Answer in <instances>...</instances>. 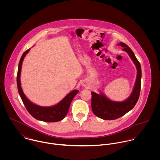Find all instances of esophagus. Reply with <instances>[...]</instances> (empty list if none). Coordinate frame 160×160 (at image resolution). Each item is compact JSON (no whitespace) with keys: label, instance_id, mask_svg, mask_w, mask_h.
Returning a JSON list of instances; mask_svg holds the SVG:
<instances>
[{"label":"esophagus","instance_id":"1","mask_svg":"<svg viewBox=\"0 0 160 160\" xmlns=\"http://www.w3.org/2000/svg\"><path fill=\"white\" fill-rule=\"evenodd\" d=\"M82 86H85V87H86V82H82Z\"/></svg>","mask_w":160,"mask_h":160}]
</instances>
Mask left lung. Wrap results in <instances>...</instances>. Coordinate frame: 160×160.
<instances>
[{
	"label": "left lung",
	"mask_w": 160,
	"mask_h": 160,
	"mask_svg": "<svg viewBox=\"0 0 160 160\" xmlns=\"http://www.w3.org/2000/svg\"><path fill=\"white\" fill-rule=\"evenodd\" d=\"M118 46L123 47L136 66L137 78L133 91L131 96L122 102H113L108 99L103 94H97L92 92L91 107L93 113L97 116L105 120H113L126 114L131 110L138 100L141 89L142 70L139 62L136 57L132 50L123 42H120Z\"/></svg>",
	"instance_id": "1"
}]
</instances>
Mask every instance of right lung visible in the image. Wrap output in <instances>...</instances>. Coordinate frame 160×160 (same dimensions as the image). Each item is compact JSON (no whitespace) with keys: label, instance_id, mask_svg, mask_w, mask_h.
<instances>
[{"label":"right lung","instance_id":"obj_1","mask_svg":"<svg viewBox=\"0 0 160 160\" xmlns=\"http://www.w3.org/2000/svg\"><path fill=\"white\" fill-rule=\"evenodd\" d=\"M29 50L30 48L28 49L23 53L18 65L17 82L20 97L27 111L36 119L45 122H56L61 121L68 113L70 104L74 96L79 92V91L74 90L73 91L71 92L61 102L53 107H43L31 103L24 95L20 83V74L22 62L24 57L29 51Z\"/></svg>","mask_w":160,"mask_h":160}]
</instances>
